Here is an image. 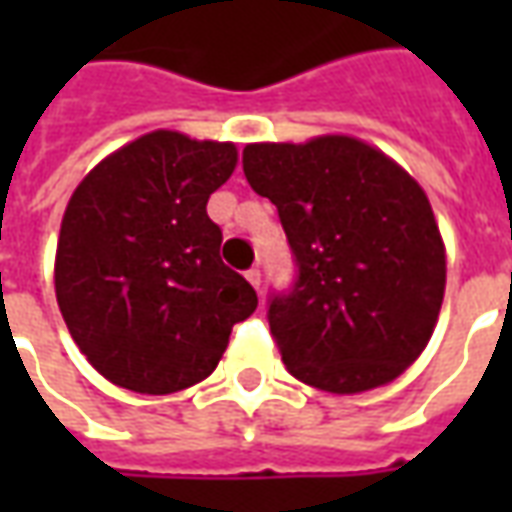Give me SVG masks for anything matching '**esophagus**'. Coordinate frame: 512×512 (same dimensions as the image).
<instances>
[{"mask_svg":"<svg viewBox=\"0 0 512 512\" xmlns=\"http://www.w3.org/2000/svg\"><path fill=\"white\" fill-rule=\"evenodd\" d=\"M246 279L252 282V288L255 290H260V285H263V274H260V268H249V271H246Z\"/></svg>","mask_w":512,"mask_h":512,"instance_id":"34e87169","label":"esophagus"}]
</instances>
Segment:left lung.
Returning <instances> with one entry per match:
<instances>
[{
  "instance_id": "obj_1",
  "label": "left lung",
  "mask_w": 512,
  "mask_h": 512,
  "mask_svg": "<svg viewBox=\"0 0 512 512\" xmlns=\"http://www.w3.org/2000/svg\"><path fill=\"white\" fill-rule=\"evenodd\" d=\"M249 186L277 205L296 277L268 326L290 376L354 395L389 384L428 345L444 299V244L425 191L351 136L246 145Z\"/></svg>"
}]
</instances>
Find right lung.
Returning a JSON list of instances; mask_svg holds the SVG:
<instances>
[{
  "label": "right lung",
  "instance_id": "obj_1",
  "mask_svg": "<svg viewBox=\"0 0 512 512\" xmlns=\"http://www.w3.org/2000/svg\"><path fill=\"white\" fill-rule=\"evenodd\" d=\"M235 145L153 131L76 186L57 244L54 288L87 362L142 395L208 378L255 288L224 266L205 211L233 175Z\"/></svg>",
  "mask_w": 512,
  "mask_h": 512
}]
</instances>
